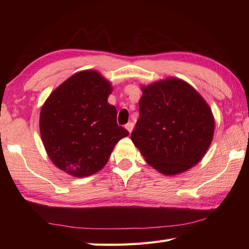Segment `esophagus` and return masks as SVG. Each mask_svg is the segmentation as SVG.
I'll return each mask as SVG.
<instances>
[{"label":"esophagus","mask_w":249,"mask_h":249,"mask_svg":"<svg viewBox=\"0 0 249 249\" xmlns=\"http://www.w3.org/2000/svg\"><path fill=\"white\" fill-rule=\"evenodd\" d=\"M125 128L127 129L129 133H131V131H133V128H134V123H133V122H128V123L125 125Z\"/></svg>","instance_id":"34e87169"}]
</instances>
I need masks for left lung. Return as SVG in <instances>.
Listing matches in <instances>:
<instances>
[{
  "mask_svg": "<svg viewBox=\"0 0 249 249\" xmlns=\"http://www.w3.org/2000/svg\"><path fill=\"white\" fill-rule=\"evenodd\" d=\"M139 119L131 133L145 161L165 176L188 170L212 142V110L196 89L178 78L142 87Z\"/></svg>",
  "mask_w": 249,
  "mask_h": 249,
  "instance_id": "obj_1",
  "label": "left lung"
}]
</instances>
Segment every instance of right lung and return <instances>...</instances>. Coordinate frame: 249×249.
Masks as SVG:
<instances>
[{
  "label": "right lung",
  "mask_w": 249,
  "mask_h": 249,
  "mask_svg": "<svg viewBox=\"0 0 249 249\" xmlns=\"http://www.w3.org/2000/svg\"><path fill=\"white\" fill-rule=\"evenodd\" d=\"M109 81L95 71L72 75L47 98L39 129L54 165L76 178L98 172L114 145L129 133L116 123V109L107 100Z\"/></svg>",
  "instance_id": "obj_1"
}]
</instances>
